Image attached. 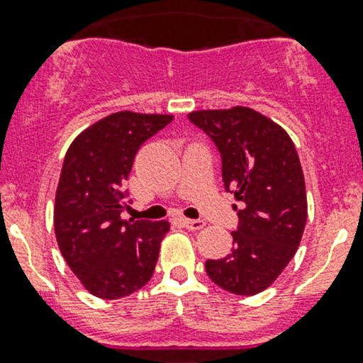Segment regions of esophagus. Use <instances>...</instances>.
<instances>
[{"label":"esophagus","instance_id":"1","mask_svg":"<svg viewBox=\"0 0 363 363\" xmlns=\"http://www.w3.org/2000/svg\"><path fill=\"white\" fill-rule=\"evenodd\" d=\"M181 221H182V226H184V228H188V230H200V228H203V226H205V223L200 221V219L182 218Z\"/></svg>","mask_w":363,"mask_h":363}]
</instances>
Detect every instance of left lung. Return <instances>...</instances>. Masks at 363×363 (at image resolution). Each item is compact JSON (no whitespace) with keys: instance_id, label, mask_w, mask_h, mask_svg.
Instances as JSON below:
<instances>
[{"instance_id":"8db88e82","label":"left lung","mask_w":363,"mask_h":363,"mask_svg":"<svg viewBox=\"0 0 363 363\" xmlns=\"http://www.w3.org/2000/svg\"><path fill=\"white\" fill-rule=\"evenodd\" d=\"M188 117L219 149L225 188L240 202L232 252L207 259V276L230 294L256 295L281 276L306 228V181L296 149L279 124L250 107Z\"/></svg>"}]
</instances>
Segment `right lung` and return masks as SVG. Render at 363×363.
Masks as SVG:
<instances>
[{"label": "right lung", "mask_w": 363, "mask_h": 363, "mask_svg": "<svg viewBox=\"0 0 363 363\" xmlns=\"http://www.w3.org/2000/svg\"><path fill=\"white\" fill-rule=\"evenodd\" d=\"M170 113L116 112L77 135L61 168L54 203L57 246L89 294L116 300L131 295L155 274L168 221L123 219V182L147 138Z\"/></svg>", "instance_id": "add662e5"}]
</instances>
